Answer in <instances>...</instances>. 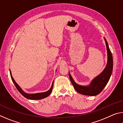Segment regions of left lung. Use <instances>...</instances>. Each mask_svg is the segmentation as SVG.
<instances>
[{"label":"left lung","instance_id":"left-lung-1","mask_svg":"<svg viewBox=\"0 0 123 123\" xmlns=\"http://www.w3.org/2000/svg\"><path fill=\"white\" fill-rule=\"evenodd\" d=\"M105 41L107 50L108 59L107 65L103 72L99 75L93 79L89 86H82L76 84L69 73V76L73 86L75 89L80 94L89 95V96H95L99 94L103 90L107 82H109L112 74V69H113V57H112L111 51L109 47L107 42L105 38Z\"/></svg>","mask_w":123,"mask_h":123}]
</instances>
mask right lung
I'll return each instance as SVG.
<instances>
[{
    "mask_svg": "<svg viewBox=\"0 0 123 123\" xmlns=\"http://www.w3.org/2000/svg\"><path fill=\"white\" fill-rule=\"evenodd\" d=\"M10 75H11V78L13 81V84L15 85L17 89H18V91L19 92L21 93V94L23 95V96L26 98L28 99H31V100H39V99H42L43 98H45L47 97L48 95H50V94L52 89H53V82L52 84V86L51 87L50 89H49V91H48L47 92H43V93H36V94H27V93H25L23 91L22 88L18 86V85L17 84L16 82L13 79V78H12V75H11V73L10 72Z\"/></svg>",
    "mask_w": 123,
    "mask_h": 123,
    "instance_id": "right-lung-1",
    "label": "right lung"
}]
</instances>
